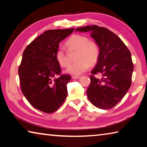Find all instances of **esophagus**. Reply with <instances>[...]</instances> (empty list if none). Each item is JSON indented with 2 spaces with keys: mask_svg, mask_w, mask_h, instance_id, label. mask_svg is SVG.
<instances>
[{
  "mask_svg": "<svg viewBox=\"0 0 147 147\" xmlns=\"http://www.w3.org/2000/svg\"><path fill=\"white\" fill-rule=\"evenodd\" d=\"M72 78L73 79H78L80 78V76H72Z\"/></svg>",
  "mask_w": 147,
  "mask_h": 147,
  "instance_id": "34e87169",
  "label": "esophagus"
}]
</instances>
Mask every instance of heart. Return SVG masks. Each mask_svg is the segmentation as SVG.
I'll return each mask as SVG.
<instances>
[{
  "label": "heart",
  "instance_id": "heart-1",
  "mask_svg": "<svg viewBox=\"0 0 147 147\" xmlns=\"http://www.w3.org/2000/svg\"><path fill=\"white\" fill-rule=\"evenodd\" d=\"M66 46L69 48L76 49V61L70 65L67 72L78 75L86 71L89 67V63L94 64L97 61L100 49L96 42L89 41L88 37L83 35L74 34L66 41ZM56 59L62 67H67L70 61L64 50L59 48L55 54Z\"/></svg>",
  "mask_w": 147,
  "mask_h": 147
}]
</instances>
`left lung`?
Wrapping results in <instances>:
<instances>
[{"label": "left lung", "mask_w": 147, "mask_h": 147, "mask_svg": "<svg viewBox=\"0 0 147 147\" xmlns=\"http://www.w3.org/2000/svg\"><path fill=\"white\" fill-rule=\"evenodd\" d=\"M75 31L91 32L100 49L95 67L91 71V83L87 90L89 101L96 108L110 109L121 100L131 83L134 64L131 53L123 41L104 27L89 25ZM100 74L101 79L95 78Z\"/></svg>", "instance_id": "obj_1"}]
</instances>
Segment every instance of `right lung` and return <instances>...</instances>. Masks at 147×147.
Segmentation results:
<instances>
[{"instance_id":"right-lung-1","label":"right lung","mask_w":147,"mask_h":147,"mask_svg":"<svg viewBox=\"0 0 147 147\" xmlns=\"http://www.w3.org/2000/svg\"><path fill=\"white\" fill-rule=\"evenodd\" d=\"M74 28L49 30L24 50L18 73L22 93L35 108L47 113L56 111L67 95L71 77L61 74L55 57L60 42Z\"/></svg>"}]
</instances>
